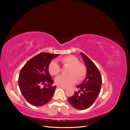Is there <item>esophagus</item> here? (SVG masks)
I'll return each mask as SVG.
<instances>
[{"mask_svg": "<svg viewBox=\"0 0 130 130\" xmlns=\"http://www.w3.org/2000/svg\"><path fill=\"white\" fill-rule=\"evenodd\" d=\"M57 87H60V88H62L64 89H67V87H62V86H58Z\"/></svg>", "mask_w": 130, "mask_h": 130, "instance_id": "1", "label": "esophagus"}]
</instances>
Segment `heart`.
I'll return each mask as SVG.
<instances>
[{
    "label": "heart",
    "mask_w": 130,
    "mask_h": 130,
    "mask_svg": "<svg viewBox=\"0 0 130 130\" xmlns=\"http://www.w3.org/2000/svg\"><path fill=\"white\" fill-rule=\"evenodd\" d=\"M60 61L64 66L69 67L68 71L69 75L56 77V85L62 87H69L76 83L77 78L78 81H81L85 77L87 74L86 67L84 64L79 63V60L76 57L69 55L60 58ZM48 70L52 75L55 76L60 73L61 67L56 61H52L49 64Z\"/></svg>",
    "instance_id": "obj_1"
}]
</instances>
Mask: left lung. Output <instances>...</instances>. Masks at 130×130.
Returning <instances> with one entry per match:
<instances>
[{
  "label": "left lung",
  "instance_id": "left-lung-1",
  "mask_svg": "<svg viewBox=\"0 0 130 130\" xmlns=\"http://www.w3.org/2000/svg\"><path fill=\"white\" fill-rule=\"evenodd\" d=\"M80 54L87 68V75L83 82L76 86L78 91L75 92L68 100L74 108L83 110L90 107L96 100L101 90L102 78L99 69L92 61L84 53Z\"/></svg>",
  "mask_w": 130,
  "mask_h": 130
}]
</instances>
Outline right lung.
Returning a JSON list of instances; mask_svg holds the SVG:
<instances>
[{"instance_id":"right-lung-1","label":"right lung","mask_w":130,"mask_h":130,"mask_svg":"<svg viewBox=\"0 0 130 130\" xmlns=\"http://www.w3.org/2000/svg\"><path fill=\"white\" fill-rule=\"evenodd\" d=\"M58 55L41 53L31 58L22 68L18 78L19 87L31 105L41 106L52 99L56 86H52L54 81L49 74L48 67L52 59Z\"/></svg>"}]
</instances>
